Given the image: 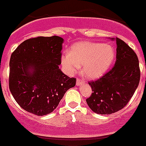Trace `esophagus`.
<instances>
[{
  "mask_svg": "<svg viewBox=\"0 0 146 146\" xmlns=\"http://www.w3.org/2000/svg\"><path fill=\"white\" fill-rule=\"evenodd\" d=\"M84 83V80H83L82 79H80V78H77V80H76V85L80 86L81 84H83Z\"/></svg>",
  "mask_w": 146,
  "mask_h": 146,
  "instance_id": "34e87169",
  "label": "esophagus"
}]
</instances>
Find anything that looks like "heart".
<instances>
[{
  "label": "heart",
  "mask_w": 146,
  "mask_h": 146,
  "mask_svg": "<svg viewBox=\"0 0 146 146\" xmlns=\"http://www.w3.org/2000/svg\"><path fill=\"white\" fill-rule=\"evenodd\" d=\"M115 57V50L110 44L93 42L75 43L68 54L62 57V64L69 73H74L82 66L86 77L96 79L109 70Z\"/></svg>",
  "instance_id": "heart-1"
}]
</instances>
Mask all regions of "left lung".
Wrapping results in <instances>:
<instances>
[{
  "label": "left lung",
  "mask_w": 146,
  "mask_h": 146,
  "mask_svg": "<svg viewBox=\"0 0 146 146\" xmlns=\"http://www.w3.org/2000/svg\"><path fill=\"white\" fill-rule=\"evenodd\" d=\"M116 60L109 72L95 81L89 82L93 93L86 99L89 107L101 115L122 110L129 102L140 80L136 53L121 39L116 37Z\"/></svg>",
  "instance_id": "left-lung-1"
}]
</instances>
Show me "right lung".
Segmentation results:
<instances>
[{
	"mask_svg": "<svg viewBox=\"0 0 146 146\" xmlns=\"http://www.w3.org/2000/svg\"><path fill=\"white\" fill-rule=\"evenodd\" d=\"M63 39L58 36L26 40L12 53L9 89L22 109L36 115L53 112L76 78L59 68Z\"/></svg>",
	"mask_w": 146,
	"mask_h": 146,
	"instance_id": "1",
	"label": "right lung"
}]
</instances>
